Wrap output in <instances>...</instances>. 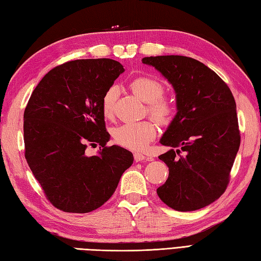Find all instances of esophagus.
Returning a JSON list of instances; mask_svg holds the SVG:
<instances>
[{
  "mask_svg": "<svg viewBox=\"0 0 261 261\" xmlns=\"http://www.w3.org/2000/svg\"><path fill=\"white\" fill-rule=\"evenodd\" d=\"M134 157H135V162L136 163H139V162L145 163V162H147V160H149V158L147 156H145V154L140 153V152H136L134 154Z\"/></svg>",
  "mask_w": 261,
  "mask_h": 261,
  "instance_id": "obj_1",
  "label": "esophagus"
}]
</instances>
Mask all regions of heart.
I'll return each instance as SVG.
<instances>
[{
    "label": "heart",
    "mask_w": 261,
    "mask_h": 261,
    "mask_svg": "<svg viewBox=\"0 0 261 261\" xmlns=\"http://www.w3.org/2000/svg\"><path fill=\"white\" fill-rule=\"evenodd\" d=\"M131 88L143 102L149 103L148 110L159 122L168 121L173 113V105L167 99L162 98L164 85L150 77H137L131 82ZM116 88L110 87L102 98V112L105 118L113 115ZM156 125L151 121H140L124 123L113 129V139L119 146L131 150H140L156 137Z\"/></svg>",
    "instance_id": "obj_1"
}]
</instances>
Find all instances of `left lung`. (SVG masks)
I'll return each mask as SVG.
<instances>
[{"label": "left lung", "mask_w": 261, "mask_h": 261, "mask_svg": "<svg viewBox=\"0 0 261 261\" xmlns=\"http://www.w3.org/2000/svg\"><path fill=\"white\" fill-rule=\"evenodd\" d=\"M176 94L177 113L160 138L170 147L159 159L169 175L157 194L169 207L188 212L224 193L240 147L237 105L228 85L207 66L185 56L142 58Z\"/></svg>", "instance_id": "left-lung-1"}]
</instances>
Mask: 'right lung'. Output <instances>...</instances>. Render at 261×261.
<instances>
[{"mask_svg": "<svg viewBox=\"0 0 261 261\" xmlns=\"http://www.w3.org/2000/svg\"><path fill=\"white\" fill-rule=\"evenodd\" d=\"M124 71L113 59H79L57 66L32 92L23 115L25 159L47 198L69 213H87L113 195L134 154L107 147L104 93ZM101 146L87 156V144Z\"/></svg>", "mask_w": 261, "mask_h": 261, "instance_id": "1", "label": "right lung"}]
</instances>
